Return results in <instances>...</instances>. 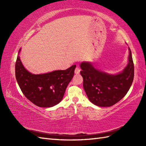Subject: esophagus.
Segmentation results:
<instances>
[{
    "mask_svg": "<svg viewBox=\"0 0 146 146\" xmlns=\"http://www.w3.org/2000/svg\"><path fill=\"white\" fill-rule=\"evenodd\" d=\"M80 68L78 66H76V68H75V74H79L80 73Z\"/></svg>",
    "mask_w": 146,
    "mask_h": 146,
    "instance_id": "obj_1",
    "label": "esophagus"
}]
</instances>
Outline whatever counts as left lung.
Returning <instances> with one entry per match:
<instances>
[{
  "instance_id": "1",
  "label": "left lung",
  "mask_w": 146,
  "mask_h": 146,
  "mask_svg": "<svg viewBox=\"0 0 146 146\" xmlns=\"http://www.w3.org/2000/svg\"><path fill=\"white\" fill-rule=\"evenodd\" d=\"M129 50L127 65L122 72L115 75L96 69L90 62L80 64L83 88L92 104L98 107L112 106L128 92L134 76V66L129 48Z\"/></svg>"
}]
</instances>
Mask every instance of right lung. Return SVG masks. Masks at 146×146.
Masks as SVG:
<instances>
[{
	"mask_svg": "<svg viewBox=\"0 0 146 146\" xmlns=\"http://www.w3.org/2000/svg\"><path fill=\"white\" fill-rule=\"evenodd\" d=\"M75 68L76 65H73L65 70L35 75L24 67L18 55L15 66V78L22 92L32 103L39 107H51L61 101Z\"/></svg>",
	"mask_w": 146,
	"mask_h": 146,
	"instance_id": "1",
	"label": "right lung"
}]
</instances>
